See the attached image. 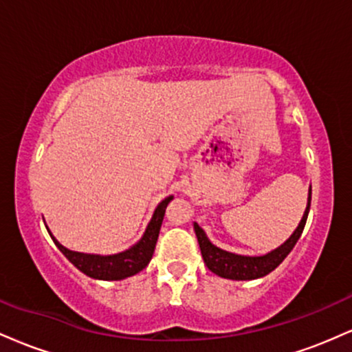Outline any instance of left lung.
<instances>
[{"label":"left lung","instance_id":"1","mask_svg":"<svg viewBox=\"0 0 352 352\" xmlns=\"http://www.w3.org/2000/svg\"><path fill=\"white\" fill-rule=\"evenodd\" d=\"M311 205V187L308 193V205H306L305 213L298 225L293 235L285 241V243L278 246V248L272 250V252L261 254V256H246V254H238L227 252V250L218 248L208 240L207 233L199 227V223H193V230H195L197 240H199L201 256H204L205 265L212 273L218 274L227 280H236V281H248L256 280V278H263L268 273H272L274 268H278L283 260L288 256L289 252L294 248L296 241L300 240L302 230H305L306 220H308Z\"/></svg>","mask_w":352,"mask_h":352}]
</instances>
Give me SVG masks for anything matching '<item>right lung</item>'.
<instances>
[{
  "label": "right lung",
  "instance_id": "add662e5",
  "mask_svg": "<svg viewBox=\"0 0 352 352\" xmlns=\"http://www.w3.org/2000/svg\"><path fill=\"white\" fill-rule=\"evenodd\" d=\"M173 197H167L157 205L155 212L148 221L147 228H145L142 238L134 246H131L129 250L114 254H94V253H80V252H72V250L66 248L52 236L51 230L47 228L50 235L54 241L56 246L63 252L64 256L71 261L79 272H82L87 276L94 278V280H104V281H119L125 280L129 276H134L139 272H142L145 266L148 265V261L152 260L153 250H155L157 238H159L160 227H162L165 208H167L168 201Z\"/></svg>",
  "mask_w": 352,
  "mask_h": 352
}]
</instances>
